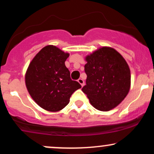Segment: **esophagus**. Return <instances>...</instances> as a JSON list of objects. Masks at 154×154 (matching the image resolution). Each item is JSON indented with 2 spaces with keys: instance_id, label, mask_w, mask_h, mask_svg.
Listing matches in <instances>:
<instances>
[{
  "instance_id": "1",
  "label": "esophagus",
  "mask_w": 154,
  "mask_h": 154,
  "mask_svg": "<svg viewBox=\"0 0 154 154\" xmlns=\"http://www.w3.org/2000/svg\"><path fill=\"white\" fill-rule=\"evenodd\" d=\"M77 81H78V82L79 83V84H80L81 85H82V87H83V86H84V85H85V81H84V80H83V79H82L79 78V79H78V80H77Z\"/></svg>"
}]
</instances>
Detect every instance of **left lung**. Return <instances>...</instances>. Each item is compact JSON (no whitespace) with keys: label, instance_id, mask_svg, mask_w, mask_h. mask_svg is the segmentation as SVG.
Here are the masks:
<instances>
[{"label":"left lung","instance_id":"8db88e82","mask_svg":"<svg viewBox=\"0 0 154 154\" xmlns=\"http://www.w3.org/2000/svg\"><path fill=\"white\" fill-rule=\"evenodd\" d=\"M86 85L82 88L90 103L100 111L116 107L126 97L131 86L127 62L116 50L102 47L86 57Z\"/></svg>","mask_w":154,"mask_h":154}]
</instances>
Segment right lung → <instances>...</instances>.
Returning a JSON list of instances; mask_svg holds the SVG:
<instances>
[{
  "label": "right lung",
  "mask_w": 154,
  "mask_h": 154,
  "mask_svg": "<svg viewBox=\"0 0 154 154\" xmlns=\"http://www.w3.org/2000/svg\"><path fill=\"white\" fill-rule=\"evenodd\" d=\"M69 54L54 46L44 47L32 59L25 76L29 94L41 107L57 112L68 105L74 92L82 88L72 80L65 66Z\"/></svg>",
  "instance_id": "obj_1"
}]
</instances>
